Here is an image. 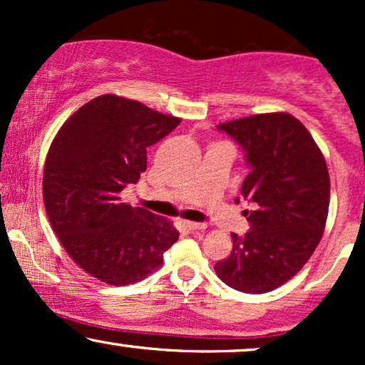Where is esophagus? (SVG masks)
Segmentation results:
<instances>
[{
  "label": "esophagus",
  "instance_id": "1",
  "mask_svg": "<svg viewBox=\"0 0 365 365\" xmlns=\"http://www.w3.org/2000/svg\"><path fill=\"white\" fill-rule=\"evenodd\" d=\"M182 226L188 232H199V230H206L207 225L204 223H195V221H183Z\"/></svg>",
  "mask_w": 365,
  "mask_h": 365
}]
</instances>
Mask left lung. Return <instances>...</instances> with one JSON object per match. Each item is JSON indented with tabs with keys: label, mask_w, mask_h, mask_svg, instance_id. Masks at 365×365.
Wrapping results in <instances>:
<instances>
[{
	"label": "left lung",
	"mask_w": 365,
	"mask_h": 365,
	"mask_svg": "<svg viewBox=\"0 0 365 365\" xmlns=\"http://www.w3.org/2000/svg\"><path fill=\"white\" fill-rule=\"evenodd\" d=\"M247 153L242 195L255 206L250 232L232 233L233 250L215 271L238 292L266 293L311 259L326 228L329 173L311 132L290 113H261L217 125Z\"/></svg>",
	"instance_id": "left-lung-1"
}]
</instances>
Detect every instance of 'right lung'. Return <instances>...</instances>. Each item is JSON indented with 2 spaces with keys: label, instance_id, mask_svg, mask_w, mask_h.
<instances>
[{
  "label": "right lung",
  "instance_id": "1",
  "mask_svg": "<svg viewBox=\"0 0 365 365\" xmlns=\"http://www.w3.org/2000/svg\"><path fill=\"white\" fill-rule=\"evenodd\" d=\"M182 118L104 94L70 116L44 163L43 197L58 240L87 274L111 287L144 279L178 240L166 217L123 202L148 168V148Z\"/></svg>",
  "mask_w": 365,
  "mask_h": 365
}]
</instances>
